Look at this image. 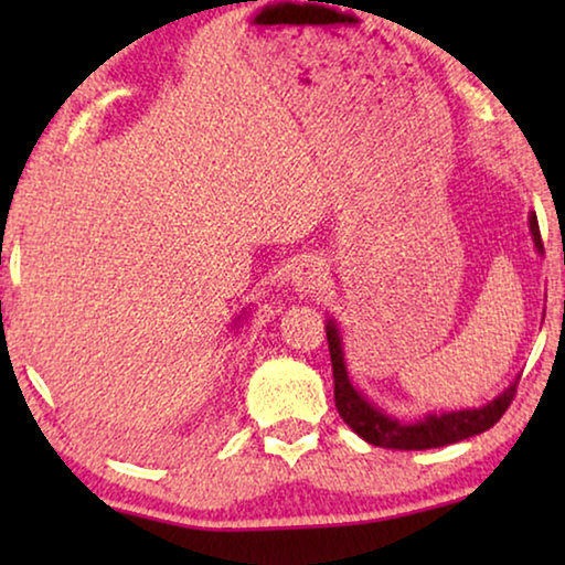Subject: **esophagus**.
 <instances>
[{
	"mask_svg": "<svg viewBox=\"0 0 565 565\" xmlns=\"http://www.w3.org/2000/svg\"><path fill=\"white\" fill-rule=\"evenodd\" d=\"M292 285H296V290L300 292V296H306V298L319 296V292L327 290V285H329L327 262H323L321 257H308L300 262L296 275H292Z\"/></svg>",
	"mask_w": 565,
	"mask_h": 565,
	"instance_id": "34e87169",
	"label": "esophagus"
}]
</instances>
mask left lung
Returning a JSON list of instances; mask_svg holds the SVG:
<instances>
[{
  "instance_id": "8db88e82",
  "label": "left lung",
  "mask_w": 565,
  "mask_h": 565,
  "mask_svg": "<svg viewBox=\"0 0 565 565\" xmlns=\"http://www.w3.org/2000/svg\"><path fill=\"white\" fill-rule=\"evenodd\" d=\"M532 242L543 252V238L535 213L530 215ZM327 342L331 354V373H334V404L347 427L375 447H388V450H429V447H445L460 439H468L497 424L509 404L514 401L516 381L509 388L481 408H462V412L427 414L419 422H398L388 416L383 408L370 404L362 393L350 383L342 352V337L334 319L327 321Z\"/></svg>"
}]
</instances>
